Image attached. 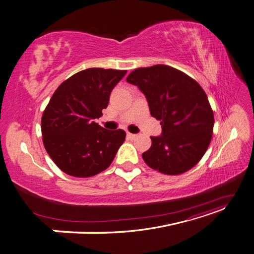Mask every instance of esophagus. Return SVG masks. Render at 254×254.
<instances>
[{
  "label": "esophagus",
  "instance_id": "esophagus-1",
  "mask_svg": "<svg viewBox=\"0 0 254 254\" xmlns=\"http://www.w3.org/2000/svg\"><path fill=\"white\" fill-rule=\"evenodd\" d=\"M127 136L129 137V139H134V137H136V134H133V133L127 132Z\"/></svg>",
  "mask_w": 254,
  "mask_h": 254
}]
</instances>
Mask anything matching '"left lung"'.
<instances>
[{"instance_id": "left-lung-1", "label": "left lung", "mask_w": 254, "mask_h": 254, "mask_svg": "<svg viewBox=\"0 0 254 254\" xmlns=\"http://www.w3.org/2000/svg\"><path fill=\"white\" fill-rule=\"evenodd\" d=\"M145 95L151 117L161 121L162 133L150 136L142 157L162 174L180 175L194 167L209 147L214 114L199 83L175 67L156 64L135 68L126 79Z\"/></svg>"}]
</instances>
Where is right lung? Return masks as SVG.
<instances>
[{"instance_id": "right-lung-1", "label": "right lung", "mask_w": 254, "mask_h": 254, "mask_svg": "<svg viewBox=\"0 0 254 254\" xmlns=\"http://www.w3.org/2000/svg\"><path fill=\"white\" fill-rule=\"evenodd\" d=\"M127 71L91 67L74 74L55 91L41 119L44 147L65 174L87 178L112 163L124 130H108L94 122L103 115L111 91Z\"/></svg>"}]
</instances>
